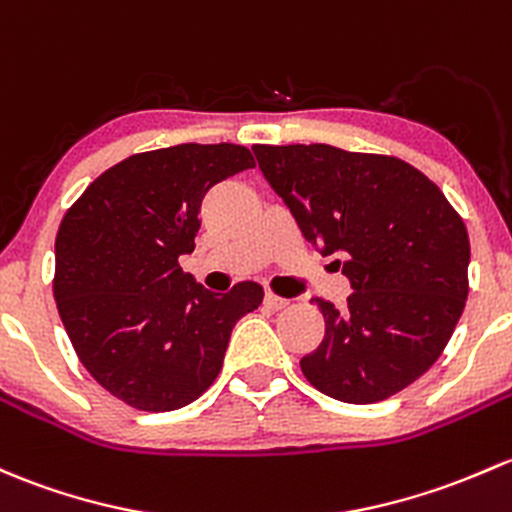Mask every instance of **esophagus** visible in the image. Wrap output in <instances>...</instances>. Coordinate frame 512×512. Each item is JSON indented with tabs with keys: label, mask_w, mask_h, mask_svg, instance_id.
Listing matches in <instances>:
<instances>
[{
	"label": "esophagus",
	"mask_w": 512,
	"mask_h": 512,
	"mask_svg": "<svg viewBox=\"0 0 512 512\" xmlns=\"http://www.w3.org/2000/svg\"><path fill=\"white\" fill-rule=\"evenodd\" d=\"M262 304H265L270 311H279V309H284V306L289 304V299L279 297V294H274V292H267L265 294V301H262Z\"/></svg>",
	"instance_id": "34e87169"
}]
</instances>
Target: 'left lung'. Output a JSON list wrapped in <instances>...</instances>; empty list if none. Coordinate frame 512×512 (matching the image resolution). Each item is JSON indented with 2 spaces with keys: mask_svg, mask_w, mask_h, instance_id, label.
Returning <instances> with one entry per match:
<instances>
[{
  "mask_svg": "<svg viewBox=\"0 0 512 512\" xmlns=\"http://www.w3.org/2000/svg\"><path fill=\"white\" fill-rule=\"evenodd\" d=\"M267 184L301 235L343 252L353 292L314 297L326 333L299 360L316 390L351 405L397 395L427 373L469 297V233L441 188L407 161L331 144H255Z\"/></svg>",
  "mask_w": 512,
  "mask_h": 512,
  "instance_id": "left-lung-1",
  "label": "left lung"
}]
</instances>
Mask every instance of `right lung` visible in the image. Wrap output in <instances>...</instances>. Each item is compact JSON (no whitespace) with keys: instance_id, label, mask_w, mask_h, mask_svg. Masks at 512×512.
<instances>
[{"instance_id":"1","label":"right lung","mask_w":512,"mask_h":512,"mask_svg":"<svg viewBox=\"0 0 512 512\" xmlns=\"http://www.w3.org/2000/svg\"><path fill=\"white\" fill-rule=\"evenodd\" d=\"M240 144H176L102 171L56 235L53 297L80 363L112 397L171 412L203 395L223 368L238 319L260 284L213 294L181 270L215 184L252 169Z\"/></svg>"}]
</instances>
